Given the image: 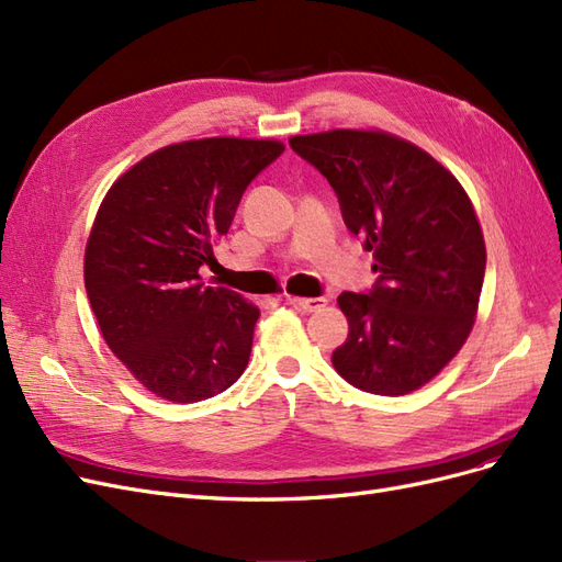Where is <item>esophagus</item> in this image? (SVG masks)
I'll list each match as a JSON object with an SVG mask.
<instances>
[{"label": "esophagus", "instance_id": "34e87169", "mask_svg": "<svg viewBox=\"0 0 562 562\" xmlns=\"http://www.w3.org/2000/svg\"><path fill=\"white\" fill-rule=\"evenodd\" d=\"M288 302H291L293 307L304 310V312H318L328 304L326 297H288Z\"/></svg>", "mask_w": 562, "mask_h": 562}]
</instances>
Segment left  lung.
<instances>
[{"mask_svg":"<svg viewBox=\"0 0 562 562\" xmlns=\"http://www.w3.org/2000/svg\"><path fill=\"white\" fill-rule=\"evenodd\" d=\"M288 143L328 178L380 274L368 295L337 297L349 335L333 351L335 370L370 394L417 391L464 347L479 314L485 241L469 194L429 151L386 131L335 128Z\"/></svg>","mask_w":562,"mask_h":562,"instance_id":"left-lung-1","label":"left lung"}]
</instances>
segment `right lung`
<instances>
[{
	"label": "right lung",
	"instance_id": "1",
	"mask_svg": "<svg viewBox=\"0 0 562 562\" xmlns=\"http://www.w3.org/2000/svg\"><path fill=\"white\" fill-rule=\"evenodd\" d=\"M283 149L250 138L166 145L100 203L83 252L87 295L112 353L155 396L196 403L246 370L260 310L199 271L250 180Z\"/></svg>",
	"mask_w": 562,
	"mask_h": 562
}]
</instances>
